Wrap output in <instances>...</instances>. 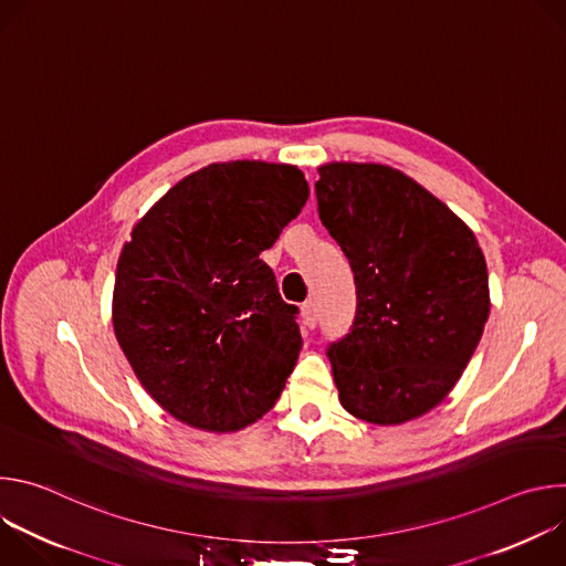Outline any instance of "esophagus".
<instances>
[{
  "instance_id": "1",
  "label": "esophagus",
  "mask_w": 566,
  "mask_h": 566,
  "mask_svg": "<svg viewBox=\"0 0 566 566\" xmlns=\"http://www.w3.org/2000/svg\"><path fill=\"white\" fill-rule=\"evenodd\" d=\"M302 325L306 329H315V325H317V306L311 300L302 304Z\"/></svg>"
}]
</instances>
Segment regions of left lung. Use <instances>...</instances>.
<instances>
[{
    "instance_id": "1",
    "label": "left lung",
    "mask_w": 566,
    "mask_h": 566,
    "mask_svg": "<svg viewBox=\"0 0 566 566\" xmlns=\"http://www.w3.org/2000/svg\"><path fill=\"white\" fill-rule=\"evenodd\" d=\"M319 221L356 282L352 332L332 343L343 408L376 426L423 417L450 394L489 319V269L474 232L434 195L378 164H327Z\"/></svg>"
}]
</instances>
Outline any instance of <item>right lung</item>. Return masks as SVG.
I'll return each instance as SVG.
<instances>
[{
    "instance_id": "right-lung-1",
    "label": "right lung",
    "mask_w": 566,
    "mask_h": 566,
    "mask_svg": "<svg viewBox=\"0 0 566 566\" xmlns=\"http://www.w3.org/2000/svg\"><path fill=\"white\" fill-rule=\"evenodd\" d=\"M306 199L295 166L230 160L181 179L134 226L114 332L140 385L181 423L237 432L280 398L302 336L260 255Z\"/></svg>"
}]
</instances>
